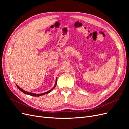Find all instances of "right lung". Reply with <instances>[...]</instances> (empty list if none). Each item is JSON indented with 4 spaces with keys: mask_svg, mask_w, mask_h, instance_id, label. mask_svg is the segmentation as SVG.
<instances>
[{
    "mask_svg": "<svg viewBox=\"0 0 129 129\" xmlns=\"http://www.w3.org/2000/svg\"><path fill=\"white\" fill-rule=\"evenodd\" d=\"M56 82H55V85H54V87L52 89H50V90H49L48 91H47V92H44V93H40V94H37V93H31V92H27V91H25V90H24L23 89H22L21 88H20V87H19L18 85H17V87H18V88L21 91H22L23 93H25V94H27V95H30V96H42V95H45V94H47V93H49L50 91H51L52 90H53L55 88V87H56Z\"/></svg>",
    "mask_w": 129,
    "mask_h": 129,
    "instance_id": "obj_1",
    "label": "right lung"
}]
</instances>
